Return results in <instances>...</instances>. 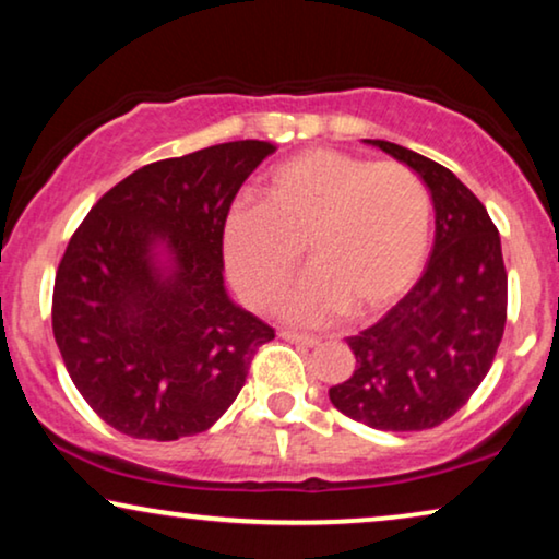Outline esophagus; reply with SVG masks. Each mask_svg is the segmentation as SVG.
<instances>
[{"instance_id":"1","label":"esophagus","mask_w":559,"mask_h":559,"mask_svg":"<svg viewBox=\"0 0 559 559\" xmlns=\"http://www.w3.org/2000/svg\"><path fill=\"white\" fill-rule=\"evenodd\" d=\"M280 335L285 341H289V343H297V346H308V348L318 346V343H320V338H316V335H302V333H297V331H282Z\"/></svg>"}]
</instances>
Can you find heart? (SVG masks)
<instances>
[{
	"instance_id": "obj_1",
	"label": "heart",
	"mask_w": 559,
	"mask_h": 559,
	"mask_svg": "<svg viewBox=\"0 0 559 559\" xmlns=\"http://www.w3.org/2000/svg\"><path fill=\"white\" fill-rule=\"evenodd\" d=\"M432 241V198L402 163L338 150H305L264 178L262 203H236L224 254L243 300L270 305L293 277L302 243L312 270L282 302L285 318L318 325L348 308H386L423 270Z\"/></svg>"
}]
</instances>
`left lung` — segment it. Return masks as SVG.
<instances>
[{"mask_svg": "<svg viewBox=\"0 0 559 559\" xmlns=\"http://www.w3.org/2000/svg\"><path fill=\"white\" fill-rule=\"evenodd\" d=\"M412 167L435 205L430 262L415 287L348 346L356 369L331 386L333 407L377 430H430L480 386L507 325L499 228L448 167L394 142L366 140Z\"/></svg>", "mask_w": 559, "mask_h": 559, "instance_id": "8db88e82", "label": "left lung"}]
</instances>
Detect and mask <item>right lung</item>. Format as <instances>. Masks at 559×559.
Listing matches in <instances>:
<instances>
[{
  "mask_svg": "<svg viewBox=\"0 0 559 559\" xmlns=\"http://www.w3.org/2000/svg\"><path fill=\"white\" fill-rule=\"evenodd\" d=\"M274 144L159 159L98 198L52 287V335L88 407L136 440L216 423L274 331L224 287V224Z\"/></svg>",
  "mask_w": 559,
  "mask_h": 559,
  "instance_id": "add662e5",
  "label": "right lung"
}]
</instances>
